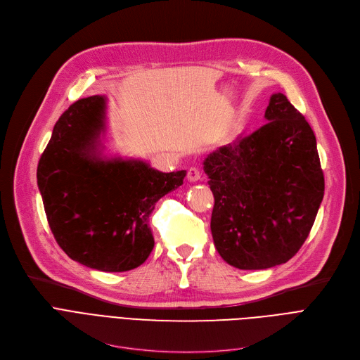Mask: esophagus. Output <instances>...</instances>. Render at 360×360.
<instances>
[{
  "label": "esophagus",
  "instance_id": "34e87169",
  "mask_svg": "<svg viewBox=\"0 0 360 360\" xmlns=\"http://www.w3.org/2000/svg\"><path fill=\"white\" fill-rule=\"evenodd\" d=\"M186 178H188V181H191V182L200 181V179H201V172H200V169H198V167H195V166H193V167L188 169V175H186Z\"/></svg>",
  "mask_w": 360,
  "mask_h": 360
}]
</instances>
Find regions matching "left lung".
<instances>
[{"label":"left lung","mask_w":360,"mask_h":360,"mask_svg":"<svg viewBox=\"0 0 360 360\" xmlns=\"http://www.w3.org/2000/svg\"><path fill=\"white\" fill-rule=\"evenodd\" d=\"M266 124L204 160L214 195L212 235L239 270L288 262L307 240L324 197L316 140L305 117L274 93Z\"/></svg>","instance_id":"left-lung-1"}]
</instances>
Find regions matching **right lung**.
Wrapping results in <instances>:
<instances>
[{
  "mask_svg": "<svg viewBox=\"0 0 360 360\" xmlns=\"http://www.w3.org/2000/svg\"><path fill=\"white\" fill-rule=\"evenodd\" d=\"M105 129V96L74 102L53 127L37 165V186L63 251L89 269L121 273L150 255L148 217L182 185L186 170L163 174L143 160L102 158Z\"/></svg>",
  "mask_w": 360,
  "mask_h": 360,
  "instance_id": "right-lung-1",
  "label": "right lung"
}]
</instances>
